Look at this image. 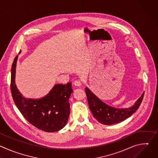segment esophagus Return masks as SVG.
<instances>
[{"instance_id":"1","label":"esophagus","mask_w":158,"mask_h":158,"mask_svg":"<svg viewBox=\"0 0 158 158\" xmlns=\"http://www.w3.org/2000/svg\"><path fill=\"white\" fill-rule=\"evenodd\" d=\"M74 85H75L76 86H81V85H82V83H81V82L79 80H76V81H75L74 82Z\"/></svg>"}]
</instances>
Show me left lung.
Here are the masks:
<instances>
[{"label":"left lung","instance_id":"1","mask_svg":"<svg viewBox=\"0 0 158 158\" xmlns=\"http://www.w3.org/2000/svg\"><path fill=\"white\" fill-rule=\"evenodd\" d=\"M85 91L89 108L94 117L99 123L106 125L119 123L130 117L139 108L144 94L143 93L133 106L126 109H116L104 103L87 87H85Z\"/></svg>","mask_w":158,"mask_h":158}]
</instances>
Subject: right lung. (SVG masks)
<instances>
[{
    "label": "right lung",
    "mask_w": 158,
    "mask_h": 158,
    "mask_svg": "<svg viewBox=\"0 0 158 158\" xmlns=\"http://www.w3.org/2000/svg\"><path fill=\"white\" fill-rule=\"evenodd\" d=\"M17 58L16 56L12 63L10 80L11 93L17 107L26 119L39 129L52 132L62 129L70 114L69 99L73 91L71 82L55 85L50 93L41 99H26L15 83Z\"/></svg>",
    "instance_id": "right-lung-1"
}]
</instances>
